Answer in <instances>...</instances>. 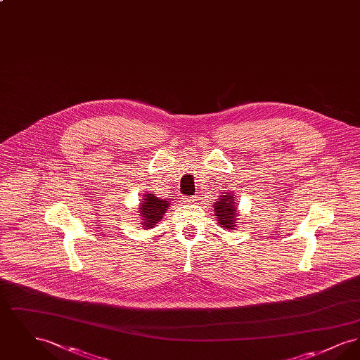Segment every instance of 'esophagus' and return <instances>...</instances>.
<instances>
[{"mask_svg":"<svg viewBox=\"0 0 360 360\" xmlns=\"http://www.w3.org/2000/svg\"><path fill=\"white\" fill-rule=\"evenodd\" d=\"M198 200H197V197H188L185 200V202H188V204H194V202H197Z\"/></svg>","mask_w":360,"mask_h":360,"instance_id":"obj_1","label":"esophagus"}]
</instances>
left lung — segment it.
Listing matches in <instances>:
<instances>
[{
  "instance_id": "8db88e82",
  "label": "left lung",
  "mask_w": 360,
  "mask_h": 360,
  "mask_svg": "<svg viewBox=\"0 0 360 360\" xmlns=\"http://www.w3.org/2000/svg\"><path fill=\"white\" fill-rule=\"evenodd\" d=\"M214 216L219 224L226 231H233L239 224V210L236 204V197L232 191H225L220 194L219 200L213 204Z\"/></svg>"
}]
</instances>
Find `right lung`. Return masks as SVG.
Instances as JSON below:
<instances>
[{
	"label": "right lung",
	"mask_w": 360,
	"mask_h": 360,
	"mask_svg": "<svg viewBox=\"0 0 360 360\" xmlns=\"http://www.w3.org/2000/svg\"><path fill=\"white\" fill-rule=\"evenodd\" d=\"M170 207V201L169 200H162L156 197L154 191H146L141 197V202L139 204V223L137 225H141L143 229H153L159 223L165 213Z\"/></svg>",
	"instance_id": "right-lung-1"
}]
</instances>
